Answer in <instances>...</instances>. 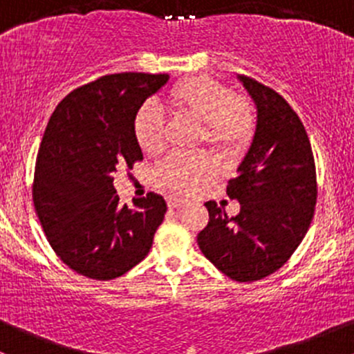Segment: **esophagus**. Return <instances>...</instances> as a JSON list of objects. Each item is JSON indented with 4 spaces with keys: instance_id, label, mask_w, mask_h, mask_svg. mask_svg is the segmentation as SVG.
I'll use <instances>...</instances> for the list:
<instances>
[{
    "instance_id": "obj_1",
    "label": "esophagus",
    "mask_w": 354,
    "mask_h": 354,
    "mask_svg": "<svg viewBox=\"0 0 354 354\" xmlns=\"http://www.w3.org/2000/svg\"><path fill=\"white\" fill-rule=\"evenodd\" d=\"M185 203H187V199L177 198V196H169V198H167V204H169L170 209H177V207L185 206Z\"/></svg>"
}]
</instances>
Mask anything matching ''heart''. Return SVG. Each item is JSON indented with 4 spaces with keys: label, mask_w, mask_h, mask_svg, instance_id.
Instances as JSON below:
<instances>
[{
    "label": "heart",
    "mask_w": 354,
    "mask_h": 354,
    "mask_svg": "<svg viewBox=\"0 0 354 354\" xmlns=\"http://www.w3.org/2000/svg\"><path fill=\"white\" fill-rule=\"evenodd\" d=\"M170 100L182 114L203 124L206 143L225 156L240 155L256 129V111L249 98L232 95L227 86L206 76L178 83L170 92ZM133 127L138 145L148 155L165 147V118L155 102L138 109ZM216 170L218 162L207 153H174L155 167L153 178L162 187L189 192L209 180Z\"/></svg>",
    "instance_id": "heart-1"
}]
</instances>
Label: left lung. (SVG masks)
<instances>
[{
    "label": "left lung",
    "mask_w": 354,
    "mask_h": 354,
    "mask_svg": "<svg viewBox=\"0 0 354 354\" xmlns=\"http://www.w3.org/2000/svg\"><path fill=\"white\" fill-rule=\"evenodd\" d=\"M256 104V131L227 185L240 213L228 218L214 201L198 245L204 257L239 283L278 271L312 223L317 201L315 162L307 131L279 93L249 76H236Z\"/></svg>",
    "instance_id": "left-lung-1"
}]
</instances>
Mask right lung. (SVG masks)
<instances>
[{
    "instance_id": "add662e5",
    "label": "right lung",
    "mask_w": 354,
    "mask_h": 354,
    "mask_svg": "<svg viewBox=\"0 0 354 354\" xmlns=\"http://www.w3.org/2000/svg\"><path fill=\"white\" fill-rule=\"evenodd\" d=\"M169 75L118 73L73 90L47 122L34 176V206L69 269L109 281L148 256L167 203L160 194L119 204L118 170L143 160L134 115Z\"/></svg>"
}]
</instances>
